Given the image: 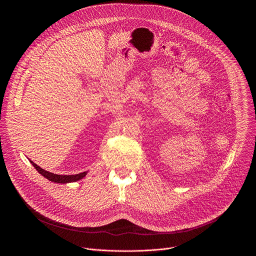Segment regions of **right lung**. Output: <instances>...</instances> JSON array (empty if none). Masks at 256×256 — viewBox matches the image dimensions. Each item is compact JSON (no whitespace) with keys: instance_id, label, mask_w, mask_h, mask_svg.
I'll list each match as a JSON object with an SVG mask.
<instances>
[{"instance_id":"1","label":"right lung","mask_w":256,"mask_h":256,"mask_svg":"<svg viewBox=\"0 0 256 256\" xmlns=\"http://www.w3.org/2000/svg\"><path fill=\"white\" fill-rule=\"evenodd\" d=\"M30 163L33 165V167L36 170L38 171V173H40L44 177H46L50 181L56 182V184H70V182H76V181L84 178L88 173L87 171H85V172H82L79 174H74V175H60V174H54V173H52V172H48V171L42 169V167L36 165L32 161H30Z\"/></svg>"}]
</instances>
